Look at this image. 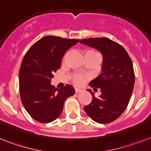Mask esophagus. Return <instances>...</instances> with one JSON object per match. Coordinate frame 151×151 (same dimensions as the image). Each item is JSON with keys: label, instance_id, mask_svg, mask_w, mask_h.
Masks as SVG:
<instances>
[{"label": "esophagus", "instance_id": "esophagus-1", "mask_svg": "<svg viewBox=\"0 0 151 151\" xmlns=\"http://www.w3.org/2000/svg\"><path fill=\"white\" fill-rule=\"evenodd\" d=\"M81 91H83V89L78 88V87H76V88H75L76 93H80V92H81Z\"/></svg>", "mask_w": 151, "mask_h": 151}]
</instances>
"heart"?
Wrapping results in <instances>:
<instances>
[{
	"instance_id": "obj_1",
	"label": "heart",
	"mask_w": 151,
	"mask_h": 151,
	"mask_svg": "<svg viewBox=\"0 0 151 151\" xmlns=\"http://www.w3.org/2000/svg\"><path fill=\"white\" fill-rule=\"evenodd\" d=\"M85 54H99V53L94 50H87L85 52ZM72 78H73V81H74V83H76V84H77V85H80V84H82V83H83V82H84L85 80H86V77H85L84 76L81 75V74H74Z\"/></svg>"
}]
</instances>
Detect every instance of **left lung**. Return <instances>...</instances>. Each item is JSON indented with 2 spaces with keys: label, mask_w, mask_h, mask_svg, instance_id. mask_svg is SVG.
Instances as JSON below:
<instances>
[{
  "label": "left lung",
  "mask_w": 151,
  "mask_h": 151,
  "mask_svg": "<svg viewBox=\"0 0 151 151\" xmlns=\"http://www.w3.org/2000/svg\"><path fill=\"white\" fill-rule=\"evenodd\" d=\"M80 43L97 49L103 55L102 74L90 81L92 87L100 88L101 95L93 96L84 111L96 122L106 124L123 113L132 96L134 85L133 65L124 48L108 38H90Z\"/></svg>",
  "instance_id": "left-lung-1"
}]
</instances>
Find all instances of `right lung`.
Here are the masks:
<instances>
[{
    "instance_id": "right-lung-1",
    "label": "right lung",
    "mask_w": 151,
    "mask_h": 151,
    "mask_svg": "<svg viewBox=\"0 0 151 151\" xmlns=\"http://www.w3.org/2000/svg\"><path fill=\"white\" fill-rule=\"evenodd\" d=\"M78 39L45 36L25 55L19 72V94L23 106L39 122L48 123L59 117L65 99L75 93L71 85L56 88L51 84L62 58Z\"/></svg>"
}]
</instances>
